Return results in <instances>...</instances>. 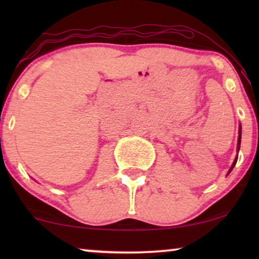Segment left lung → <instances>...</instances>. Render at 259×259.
Returning a JSON list of instances; mask_svg holds the SVG:
<instances>
[{"label":"left lung","mask_w":259,"mask_h":259,"mask_svg":"<svg viewBox=\"0 0 259 259\" xmlns=\"http://www.w3.org/2000/svg\"><path fill=\"white\" fill-rule=\"evenodd\" d=\"M239 145H240V131H239V137H238V148H239ZM236 162H237V158H236V160L233 161V164H232V166H231V168H230V172L232 171V168H233V166L236 165Z\"/></svg>","instance_id":"1"}]
</instances>
